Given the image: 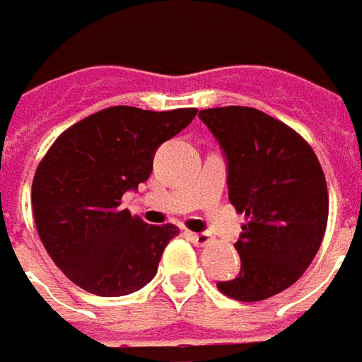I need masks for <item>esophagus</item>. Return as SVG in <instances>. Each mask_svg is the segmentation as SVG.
Returning <instances> with one entry per match:
<instances>
[{"label": "esophagus", "instance_id": "1", "mask_svg": "<svg viewBox=\"0 0 362 362\" xmlns=\"http://www.w3.org/2000/svg\"><path fill=\"white\" fill-rule=\"evenodd\" d=\"M188 236H190V240H192L197 247H205V245L211 243V234H207V232H190Z\"/></svg>", "mask_w": 362, "mask_h": 362}]
</instances>
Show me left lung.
Masks as SVG:
<instances>
[{
    "instance_id": "8db88e82",
    "label": "left lung",
    "mask_w": 362,
    "mask_h": 362,
    "mask_svg": "<svg viewBox=\"0 0 362 362\" xmlns=\"http://www.w3.org/2000/svg\"><path fill=\"white\" fill-rule=\"evenodd\" d=\"M228 157V197L247 223L238 243V278L219 281L221 294L257 303L290 288L321 247L329 197L311 145L288 124L255 107L203 110Z\"/></svg>"
}]
</instances>
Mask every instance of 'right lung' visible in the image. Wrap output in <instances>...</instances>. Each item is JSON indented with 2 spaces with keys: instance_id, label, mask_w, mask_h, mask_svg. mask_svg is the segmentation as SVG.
I'll list each match as a JSON object with an SVG mask.
<instances>
[{
  "instance_id": "add662e5",
  "label": "right lung",
  "mask_w": 362,
  "mask_h": 362,
  "mask_svg": "<svg viewBox=\"0 0 362 362\" xmlns=\"http://www.w3.org/2000/svg\"><path fill=\"white\" fill-rule=\"evenodd\" d=\"M194 115V107H105L64 130L41 159L30 192L37 232L53 263L83 290L124 296L157 274L180 230L148 226L119 205L151 176L157 147Z\"/></svg>"
}]
</instances>
